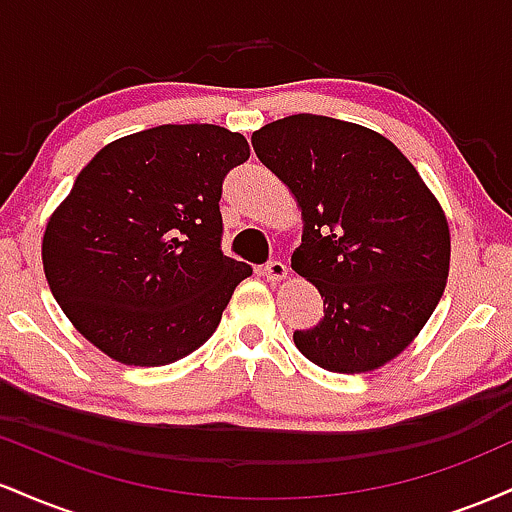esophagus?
<instances>
[{"label": "esophagus", "mask_w": 512, "mask_h": 512, "mask_svg": "<svg viewBox=\"0 0 512 512\" xmlns=\"http://www.w3.org/2000/svg\"><path fill=\"white\" fill-rule=\"evenodd\" d=\"M264 276H267L269 281H284L286 276H289V267H286L284 262L274 260V262H269L267 267H264Z\"/></svg>", "instance_id": "esophagus-1"}]
</instances>
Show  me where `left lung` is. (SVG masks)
<instances>
[{
  "label": "left lung",
  "instance_id": "8db88e82",
  "mask_svg": "<svg viewBox=\"0 0 512 512\" xmlns=\"http://www.w3.org/2000/svg\"><path fill=\"white\" fill-rule=\"evenodd\" d=\"M260 161L303 219L291 267L320 291L325 317L293 332L332 373H368L402 354L433 315L450 272V228L419 170L356 122L289 115L252 132Z\"/></svg>",
  "mask_w": 512,
  "mask_h": 512
}]
</instances>
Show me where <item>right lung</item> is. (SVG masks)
Listing matches in <instances>:
<instances>
[{
  "instance_id": "obj_1",
  "label": "right lung",
  "mask_w": 512,
  "mask_h": 512,
  "mask_svg": "<svg viewBox=\"0 0 512 512\" xmlns=\"http://www.w3.org/2000/svg\"><path fill=\"white\" fill-rule=\"evenodd\" d=\"M250 158L219 125H161L103 146L52 211L43 269L64 315L113 361L168 366L219 327L252 269L221 252V182Z\"/></svg>"
}]
</instances>
